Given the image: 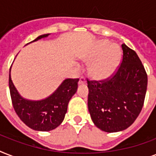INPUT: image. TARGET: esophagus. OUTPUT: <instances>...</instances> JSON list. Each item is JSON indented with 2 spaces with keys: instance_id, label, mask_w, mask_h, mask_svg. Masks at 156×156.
<instances>
[{
  "instance_id": "34e87169",
  "label": "esophagus",
  "mask_w": 156,
  "mask_h": 156,
  "mask_svg": "<svg viewBox=\"0 0 156 156\" xmlns=\"http://www.w3.org/2000/svg\"><path fill=\"white\" fill-rule=\"evenodd\" d=\"M85 83H86L85 78H84L83 76H82V77L79 78V81H78V84H79V85H81V84H85Z\"/></svg>"
}]
</instances>
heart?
Segmentation results:
<instances>
[{
	"mask_svg": "<svg viewBox=\"0 0 156 156\" xmlns=\"http://www.w3.org/2000/svg\"><path fill=\"white\" fill-rule=\"evenodd\" d=\"M92 60L89 66V73L97 80H105L113 75L121 59V50L116 44H110L107 40L98 41L87 56Z\"/></svg>",
	"mask_w": 156,
	"mask_h": 156,
	"instance_id": "heart-1",
	"label": "heart"
}]
</instances>
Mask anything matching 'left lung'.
I'll return each instance as SVG.
<instances>
[{"instance_id":"1","label":"left lung","mask_w":156,"mask_h":156,"mask_svg":"<svg viewBox=\"0 0 156 156\" xmlns=\"http://www.w3.org/2000/svg\"><path fill=\"white\" fill-rule=\"evenodd\" d=\"M121 48L122 61L113 75L101 81L87 79L90 117L108 133L124 130L134 122L147 87V74L137 53L125 44Z\"/></svg>"}]
</instances>
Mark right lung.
<instances>
[{"mask_svg": "<svg viewBox=\"0 0 156 156\" xmlns=\"http://www.w3.org/2000/svg\"><path fill=\"white\" fill-rule=\"evenodd\" d=\"M49 35H40L32 42ZM78 78H67L50 96L35 101L26 100L19 95L11 80L9 69V86L13 108L21 121L30 129L38 131L52 130L63 121L69 102L78 89Z\"/></svg>", "mask_w": 156, "mask_h": 156, "instance_id": "right-lung-1", "label": "right lung"}]
</instances>
